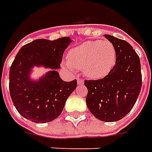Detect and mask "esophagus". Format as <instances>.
Returning <instances> with one entry per match:
<instances>
[{
	"label": "esophagus",
	"mask_w": 152,
	"mask_h": 152,
	"mask_svg": "<svg viewBox=\"0 0 152 152\" xmlns=\"http://www.w3.org/2000/svg\"><path fill=\"white\" fill-rule=\"evenodd\" d=\"M78 84H79V85H83V81L81 79V78H78Z\"/></svg>",
	"instance_id": "esophagus-1"
}]
</instances>
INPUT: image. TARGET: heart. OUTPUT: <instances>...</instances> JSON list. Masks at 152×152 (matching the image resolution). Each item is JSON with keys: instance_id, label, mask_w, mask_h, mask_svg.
<instances>
[{"instance_id": "heart-1", "label": "heart", "mask_w": 152, "mask_h": 152, "mask_svg": "<svg viewBox=\"0 0 152 152\" xmlns=\"http://www.w3.org/2000/svg\"><path fill=\"white\" fill-rule=\"evenodd\" d=\"M66 67L74 71L83 69L84 75L91 79L104 78L116 63V50L108 40L88 41L71 49Z\"/></svg>"}]
</instances>
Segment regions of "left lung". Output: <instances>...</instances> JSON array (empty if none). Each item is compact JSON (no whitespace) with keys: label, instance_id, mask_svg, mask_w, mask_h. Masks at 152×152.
Instances as JSON below:
<instances>
[{"label":"left lung","instance_id":"obj_1","mask_svg":"<svg viewBox=\"0 0 152 152\" xmlns=\"http://www.w3.org/2000/svg\"><path fill=\"white\" fill-rule=\"evenodd\" d=\"M116 50V63L111 72L99 80H86V104L98 120L114 122L132 110L141 89L140 58L126 41L104 35Z\"/></svg>","mask_w":152,"mask_h":152}]
</instances>
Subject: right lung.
Segmentation results:
<instances>
[{
    "mask_svg": "<svg viewBox=\"0 0 152 152\" xmlns=\"http://www.w3.org/2000/svg\"><path fill=\"white\" fill-rule=\"evenodd\" d=\"M70 37L57 40L37 39L19 50L9 74V89L14 105L21 116L35 123H46L59 116L67 99L77 87V80L65 82L58 69ZM34 66L49 68L42 77L31 78Z\"/></svg>",
    "mask_w": 152,
    "mask_h": 152,
    "instance_id": "add662e5",
    "label": "right lung"
}]
</instances>
